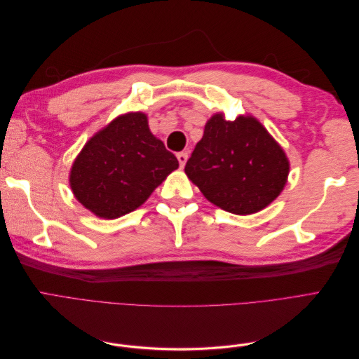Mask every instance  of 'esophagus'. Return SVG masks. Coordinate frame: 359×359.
<instances>
[{"label":"esophagus","instance_id":"1","mask_svg":"<svg viewBox=\"0 0 359 359\" xmlns=\"http://www.w3.org/2000/svg\"><path fill=\"white\" fill-rule=\"evenodd\" d=\"M177 158H178V161H180V168H184V166H186V163H187L189 154L186 153V151H182V153H178V154H177Z\"/></svg>","mask_w":359,"mask_h":359}]
</instances>
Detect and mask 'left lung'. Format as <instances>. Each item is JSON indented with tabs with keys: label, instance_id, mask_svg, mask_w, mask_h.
Wrapping results in <instances>:
<instances>
[{
	"label": "left lung",
	"instance_id": "left-lung-1",
	"mask_svg": "<svg viewBox=\"0 0 359 359\" xmlns=\"http://www.w3.org/2000/svg\"><path fill=\"white\" fill-rule=\"evenodd\" d=\"M184 170L211 203L248 215L277 199L286 186L289 160L255 116L227 121L219 112L206 121Z\"/></svg>",
	"mask_w": 359,
	"mask_h": 359
}]
</instances>
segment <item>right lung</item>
Listing matches in <instances>:
<instances>
[{"instance_id": "1", "label": "right lung", "mask_w": 359, "mask_h": 359, "mask_svg": "<svg viewBox=\"0 0 359 359\" xmlns=\"http://www.w3.org/2000/svg\"><path fill=\"white\" fill-rule=\"evenodd\" d=\"M178 160L142 112L116 116L85 144L70 169V187L86 210L112 220L139 208Z\"/></svg>"}]
</instances>
